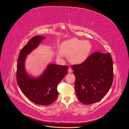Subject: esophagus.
Listing matches in <instances>:
<instances>
[{"mask_svg": "<svg viewBox=\"0 0 129 129\" xmlns=\"http://www.w3.org/2000/svg\"><path fill=\"white\" fill-rule=\"evenodd\" d=\"M68 73H72L73 72V69L71 68H69V69H68Z\"/></svg>", "mask_w": 129, "mask_h": 129, "instance_id": "1", "label": "esophagus"}]
</instances>
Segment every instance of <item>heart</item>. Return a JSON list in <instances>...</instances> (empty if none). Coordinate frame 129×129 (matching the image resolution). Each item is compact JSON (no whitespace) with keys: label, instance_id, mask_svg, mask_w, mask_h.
I'll list each match as a JSON object with an SVG mask.
<instances>
[{"label":"heart","instance_id":"heart-1","mask_svg":"<svg viewBox=\"0 0 129 129\" xmlns=\"http://www.w3.org/2000/svg\"><path fill=\"white\" fill-rule=\"evenodd\" d=\"M92 49L91 43L88 40L72 38L64 41L60 46L62 54L68 56L69 61L74 64H80L89 57Z\"/></svg>","mask_w":129,"mask_h":129}]
</instances>
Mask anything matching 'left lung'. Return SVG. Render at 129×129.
<instances>
[{
  "instance_id": "left-lung-1",
  "label": "left lung",
  "mask_w": 129,
  "mask_h": 129,
  "mask_svg": "<svg viewBox=\"0 0 129 129\" xmlns=\"http://www.w3.org/2000/svg\"><path fill=\"white\" fill-rule=\"evenodd\" d=\"M72 68L75 76L76 94L81 103L97 102L108 93L114 79L110 53H93L84 62Z\"/></svg>"
}]
</instances>
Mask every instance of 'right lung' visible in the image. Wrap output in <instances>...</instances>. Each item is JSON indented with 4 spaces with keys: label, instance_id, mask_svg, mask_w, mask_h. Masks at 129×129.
I'll return each instance as SVG.
<instances>
[{
    "label": "right lung",
    "instance_id": "1",
    "mask_svg": "<svg viewBox=\"0 0 129 129\" xmlns=\"http://www.w3.org/2000/svg\"><path fill=\"white\" fill-rule=\"evenodd\" d=\"M45 38L35 36L22 48L17 62V81L25 96L33 103L47 105L53 103L58 96L57 87L67 75V66L49 64L42 75L33 78L26 73L25 61L26 56L37 48Z\"/></svg>",
    "mask_w": 129,
    "mask_h": 129
}]
</instances>
